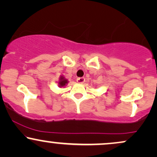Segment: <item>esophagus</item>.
Segmentation results:
<instances>
[{"instance_id": "34e87169", "label": "esophagus", "mask_w": 157, "mask_h": 157, "mask_svg": "<svg viewBox=\"0 0 157 157\" xmlns=\"http://www.w3.org/2000/svg\"><path fill=\"white\" fill-rule=\"evenodd\" d=\"M77 82H78V83H83V82H85V78L84 77H79V78L77 79Z\"/></svg>"}]
</instances>
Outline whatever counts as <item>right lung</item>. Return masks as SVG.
Here are the masks:
<instances>
[{
	"instance_id": "add662e5",
	"label": "right lung",
	"mask_w": 157,
	"mask_h": 157,
	"mask_svg": "<svg viewBox=\"0 0 157 157\" xmlns=\"http://www.w3.org/2000/svg\"><path fill=\"white\" fill-rule=\"evenodd\" d=\"M68 81L67 79H66L63 76H60V78H59V81H58V86L60 88L62 87H65L66 85L68 84Z\"/></svg>"
}]
</instances>
